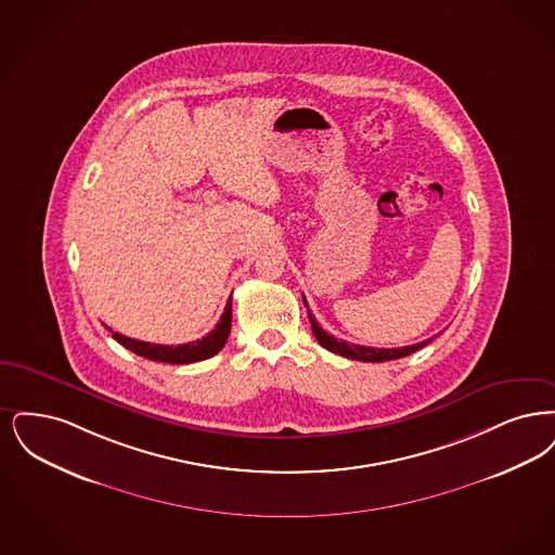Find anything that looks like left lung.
I'll return each mask as SVG.
<instances>
[{
	"instance_id": "8db88e82",
	"label": "left lung",
	"mask_w": 555,
	"mask_h": 555,
	"mask_svg": "<svg viewBox=\"0 0 555 555\" xmlns=\"http://www.w3.org/2000/svg\"><path fill=\"white\" fill-rule=\"evenodd\" d=\"M307 305V298H302ZM309 307V305H307ZM309 319H311V327H313L314 338L317 341L327 348L330 352L352 359V361L362 362H384L393 361V359H402L409 357L412 352L421 350L423 346H427L431 339H425L421 344H412V346H404V348H369V346H359V344H350L346 339H338L336 336H330L327 332H323V327L314 321L313 314L309 311Z\"/></svg>"
}]
</instances>
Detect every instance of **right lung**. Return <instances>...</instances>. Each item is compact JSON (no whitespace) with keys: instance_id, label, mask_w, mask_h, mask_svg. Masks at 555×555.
Returning <instances> with one entry per match:
<instances>
[{"instance_id":"right-lung-1","label":"right lung","mask_w":555,"mask_h":555,"mask_svg":"<svg viewBox=\"0 0 555 555\" xmlns=\"http://www.w3.org/2000/svg\"><path fill=\"white\" fill-rule=\"evenodd\" d=\"M232 327V296L225 305V311L221 319L217 321L216 330L207 334L203 339H194L189 344H178V346H164V344H149L141 339L126 338L118 332H112L114 339H118L124 348L132 350L134 354L149 359V361L169 362V364H189V362L205 361L216 357L217 352L223 348L225 339L230 336Z\"/></svg>"}]
</instances>
